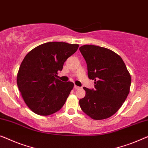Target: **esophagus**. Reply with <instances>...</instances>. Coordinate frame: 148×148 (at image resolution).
<instances>
[{
    "mask_svg": "<svg viewBox=\"0 0 148 148\" xmlns=\"http://www.w3.org/2000/svg\"><path fill=\"white\" fill-rule=\"evenodd\" d=\"M74 88H75V89H76V90H78V89H80V87H79V86H78L75 85V86H74Z\"/></svg>",
    "mask_w": 148,
    "mask_h": 148,
    "instance_id": "obj_1",
    "label": "esophagus"
}]
</instances>
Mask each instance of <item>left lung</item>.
I'll return each mask as SVG.
<instances>
[{
	"instance_id": "left-lung-1",
	"label": "left lung",
	"mask_w": 148,
	"mask_h": 148,
	"mask_svg": "<svg viewBox=\"0 0 148 148\" xmlns=\"http://www.w3.org/2000/svg\"><path fill=\"white\" fill-rule=\"evenodd\" d=\"M80 51L86 62L88 76L95 90L84 87L86 96L79 101L81 109L93 120H104L120 108L130 92L131 76L122 58L112 50L83 45Z\"/></svg>"
}]
</instances>
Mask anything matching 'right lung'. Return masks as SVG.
<instances>
[{"label":"right lung","instance_id":"add662e5","mask_svg":"<svg viewBox=\"0 0 148 148\" xmlns=\"http://www.w3.org/2000/svg\"><path fill=\"white\" fill-rule=\"evenodd\" d=\"M78 47V44L51 42L36 46L26 55L16 83L23 100L34 113L51 115L64 105L74 83L63 82L57 75Z\"/></svg>","mask_w":148,"mask_h":148}]
</instances>
